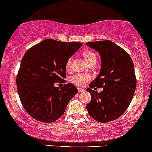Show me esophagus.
I'll return each instance as SVG.
<instances>
[{"mask_svg": "<svg viewBox=\"0 0 152 152\" xmlns=\"http://www.w3.org/2000/svg\"><path fill=\"white\" fill-rule=\"evenodd\" d=\"M77 90H78V92H83L84 91V89L81 88H78Z\"/></svg>", "mask_w": 152, "mask_h": 152, "instance_id": "1", "label": "esophagus"}]
</instances>
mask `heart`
Returning <instances> with one entry per match:
<instances>
[{"instance_id": "obj_1", "label": "heart", "mask_w": 152, "mask_h": 152, "mask_svg": "<svg viewBox=\"0 0 152 152\" xmlns=\"http://www.w3.org/2000/svg\"><path fill=\"white\" fill-rule=\"evenodd\" d=\"M83 58L85 59L86 61L87 62L88 64L93 61H96V56L93 51L91 50H86L84 51L83 53ZM72 58L67 59L66 62V69L67 70L70 69L72 66ZM91 77L88 75H83V74H76L75 75L70 77V81L72 83L75 85L77 86L82 87L86 85V83L90 81Z\"/></svg>"}]
</instances>
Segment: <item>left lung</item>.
<instances>
[{"instance_id": "8db88e82", "label": "left lung", "mask_w": 152, "mask_h": 152, "mask_svg": "<svg viewBox=\"0 0 152 152\" xmlns=\"http://www.w3.org/2000/svg\"><path fill=\"white\" fill-rule=\"evenodd\" d=\"M86 45L98 51L102 61L99 74L86 89L91 94L86 109L95 121L110 122L122 115L133 97L137 83L133 62L124 50L110 40ZM97 87L103 88L100 93Z\"/></svg>"}]
</instances>
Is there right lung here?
Listing matches in <instances>:
<instances>
[{"mask_svg": "<svg viewBox=\"0 0 152 152\" xmlns=\"http://www.w3.org/2000/svg\"><path fill=\"white\" fill-rule=\"evenodd\" d=\"M82 45L48 39L31 47L24 55L17 88L23 107L34 119L45 123L56 121L77 94L73 84L58 88L54 83L66 82V62Z\"/></svg>", "mask_w": 152, "mask_h": 152, "instance_id": "right-lung-1", "label": "right lung"}]
</instances>
